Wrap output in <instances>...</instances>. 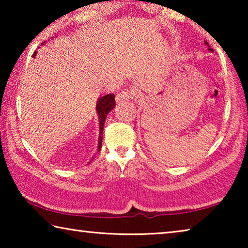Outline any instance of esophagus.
<instances>
[{
	"label": "esophagus",
	"instance_id": "obj_1",
	"mask_svg": "<svg viewBox=\"0 0 248 248\" xmlns=\"http://www.w3.org/2000/svg\"><path fill=\"white\" fill-rule=\"evenodd\" d=\"M132 96V92L130 91H123L120 92L119 94H117L116 96V100L117 103H121V102H125V100H129Z\"/></svg>",
	"mask_w": 248,
	"mask_h": 248
}]
</instances>
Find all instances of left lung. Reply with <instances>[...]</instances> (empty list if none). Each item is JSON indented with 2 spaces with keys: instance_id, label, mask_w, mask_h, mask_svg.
I'll return each mask as SVG.
<instances>
[{
  "instance_id": "obj_1",
  "label": "left lung",
  "mask_w": 248,
  "mask_h": 248,
  "mask_svg": "<svg viewBox=\"0 0 248 248\" xmlns=\"http://www.w3.org/2000/svg\"><path fill=\"white\" fill-rule=\"evenodd\" d=\"M204 44H205V45H207V46H208V50H209V51H211V52H213V49H212V48H211V47H210V46H209V44H208V43H207V41H204Z\"/></svg>"
}]
</instances>
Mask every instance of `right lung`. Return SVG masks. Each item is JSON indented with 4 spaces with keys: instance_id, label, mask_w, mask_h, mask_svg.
I'll list each match as a JSON object with an SVG mask.
<instances>
[{
    "instance_id": "add662e5",
    "label": "right lung",
    "mask_w": 248,
    "mask_h": 248,
    "mask_svg": "<svg viewBox=\"0 0 248 248\" xmlns=\"http://www.w3.org/2000/svg\"><path fill=\"white\" fill-rule=\"evenodd\" d=\"M45 43L41 44L43 46ZM36 56V51L33 52L32 57ZM116 106V100H115V95L114 94H108L105 95L103 97H100L98 99L97 106H96V110H97L98 114V118H99V138H98V148H97V152H99L100 149H102V140H103V129H104V124H105V119L108 115V112L112 110Z\"/></svg>"
}]
</instances>
